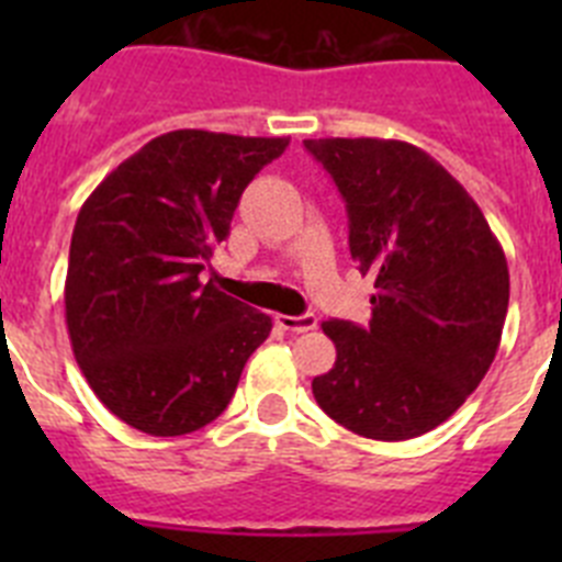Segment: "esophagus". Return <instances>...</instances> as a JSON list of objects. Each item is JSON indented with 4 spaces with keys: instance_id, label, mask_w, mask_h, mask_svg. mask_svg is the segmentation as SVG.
Returning a JSON list of instances; mask_svg holds the SVG:
<instances>
[{
    "instance_id": "34e87169",
    "label": "esophagus",
    "mask_w": 562,
    "mask_h": 562,
    "mask_svg": "<svg viewBox=\"0 0 562 562\" xmlns=\"http://www.w3.org/2000/svg\"><path fill=\"white\" fill-rule=\"evenodd\" d=\"M278 326L292 335H301V331H312L317 326L315 315H278Z\"/></svg>"
}]
</instances>
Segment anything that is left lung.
<instances>
[{
    "mask_svg": "<svg viewBox=\"0 0 562 562\" xmlns=\"http://www.w3.org/2000/svg\"><path fill=\"white\" fill-rule=\"evenodd\" d=\"M304 146L342 193L351 258L376 290L369 326L324 321L337 360L312 380V394L366 439L428 434L493 366L509 306L504 247L428 151L376 137Z\"/></svg>",
    "mask_w": 562,
    "mask_h": 562,
    "instance_id": "obj_1",
    "label": "left lung"
}]
</instances>
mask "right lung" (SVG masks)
Returning <instances> with one entry per match:
<instances>
[{
  "mask_svg": "<svg viewBox=\"0 0 562 562\" xmlns=\"http://www.w3.org/2000/svg\"><path fill=\"white\" fill-rule=\"evenodd\" d=\"M286 137L177 128L106 173L78 213L64 310L89 389L148 436L205 428L236 394L272 317L200 272L247 182Z\"/></svg>",
  "mask_w": 562,
  "mask_h": 562,
  "instance_id": "add662e5",
  "label": "right lung"
}]
</instances>
